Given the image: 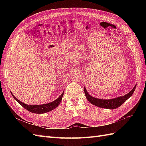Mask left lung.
I'll use <instances>...</instances> for the list:
<instances>
[{
	"instance_id": "1",
	"label": "left lung",
	"mask_w": 146,
	"mask_h": 146,
	"mask_svg": "<svg viewBox=\"0 0 146 146\" xmlns=\"http://www.w3.org/2000/svg\"><path fill=\"white\" fill-rule=\"evenodd\" d=\"M136 86V85H135L133 89H132L128 94L123 96L118 97V98L111 99H100L95 98L94 97H92L88 94L85 87L84 88V91H85V94L86 99L92 105L100 108L113 110L119 107L123 103H124L128 99L130 98V96H131L132 94H133Z\"/></svg>"
}]
</instances>
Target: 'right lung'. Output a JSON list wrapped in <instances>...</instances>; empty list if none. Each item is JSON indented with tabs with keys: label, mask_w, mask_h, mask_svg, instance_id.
<instances>
[{
	"label": "right lung",
	"mask_w": 146,
	"mask_h": 146,
	"mask_svg": "<svg viewBox=\"0 0 146 146\" xmlns=\"http://www.w3.org/2000/svg\"><path fill=\"white\" fill-rule=\"evenodd\" d=\"M11 94L13 96V98H14L17 102H18L22 106V107H23L24 108L27 110L28 111H29L30 112H32L33 113H36V114H42V113H47L48 111H52V110H53L58 107L60 103L61 102V100H62V98H63V94H64V91L63 92V93L61 94V95L59 97L58 99H56L55 100L52 102L46 104H43V105H27L25 104H24L17 99H16V97H15V96L11 92Z\"/></svg>",
	"instance_id": "obj_1"
}]
</instances>
